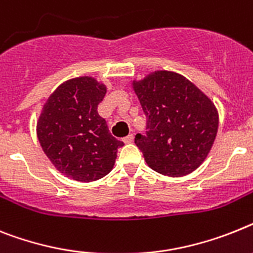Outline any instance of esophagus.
I'll list each match as a JSON object with an SVG mask.
<instances>
[{"label":"esophagus","mask_w":253,"mask_h":253,"mask_svg":"<svg viewBox=\"0 0 253 253\" xmlns=\"http://www.w3.org/2000/svg\"><path fill=\"white\" fill-rule=\"evenodd\" d=\"M132 141H133V133H130L128 136L123 137V143L130 144V143H132Z\"/></svg>","instance_id":"obj_1"}]
</instances>
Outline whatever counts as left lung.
Wrapping results in <instances>:
<instances>
[{
	"mask_svg": "<svg viewBox=\"0 0 253 253\" xmlns=\"http://www.w3.org/2000/svg\"><path fill=\"white\" fill-rule=\"evenodd\" d=\"M132 87L146 116L145 135L137 145L156 172L180 177L193 172L215 141L218 114L209 96L184 76L157 71Z\"/></svg>",
	"mask_w": 253,
	"mask_h": 253,
	"instance_id": "obj_1",
	"label": "left lung"
}]
</instances>
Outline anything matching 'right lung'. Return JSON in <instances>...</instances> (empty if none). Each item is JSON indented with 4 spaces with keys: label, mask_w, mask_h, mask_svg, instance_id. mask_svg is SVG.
<instances>
[{
    "label": "right lung",
    "mask_w": 253,
    "mask_h": 253,
    "mask_svg": "<svg viewBox=\"0 0 253 253\" xmlns=\"http://www.w3.org/2000/svg\"><path fill=\"white\" fill-rule=\"evenodd\" d=\"M107 87L92 77L61 84L50 95L37 122V136L51 163L67 177L82 182L112 171L123 146L97 113Z\"/></svg>",
    "instance_id": "1"
}]
</instances>
